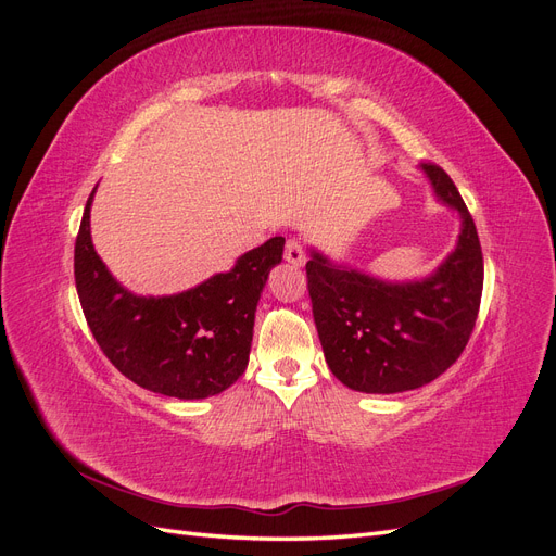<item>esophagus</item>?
I'll list each match as a JSON object with an SVG mask.
<instances>
[{
    "instance_id": "esophagus-1",
    "label": "esophagus",
    "mask_w": 556,
    "mask_h": 556,
    "mask_svg": "<svg viewBox=\"0 0 556 556\" xmlns=\"http://www.w3.org/2000/svg\"><path fill=\"white\" fill-rule=\"evenodd\" d=\"M285 260H288L292 266H304V264H306L304 245H301V243L294 241V239H290L288 243H285Z\"/></svg>"
}]
</instances>
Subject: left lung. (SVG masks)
Returning <instances> with one entry per match:
<instances>
[{"label": "left lung", "mask_w": 556, "mask_h": 556, "mask_svg": "<svg viewBox=\"0 0 556 556\" xmlns=\"http://www.w3.org/2000/svg\"><path fill=\"white\" fill-rule=\"evenodd\" d=\"M439 204L459 215V237L431 274L387 280L308 248V292L331 374L364 394L417 390L457 362L482 296V250L459 190L435 164H419Z\"/></svg>", "instance_id": "obj_1"}]
</instances>
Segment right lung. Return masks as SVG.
<instances>
[{
	"label": "right lung",
	"mask_w": 556,
	"mask_h": 556,
	"mask_svg": "<svg viewBox=\"0 0 556 556\" xmlns=\"http://www.w3.org/2000/svg\"><path fill=\"white\" fill-rule=\"evenodd\" d=\"M92 190L83 213L74 276L83 313L111 364L143 390L174 399H208L237 382L250 359L252 327L285 239L274 237L176 294H137L97 255L90 231Z\"/></svg>",
	"instance_id": "1"
}]
</instances>
